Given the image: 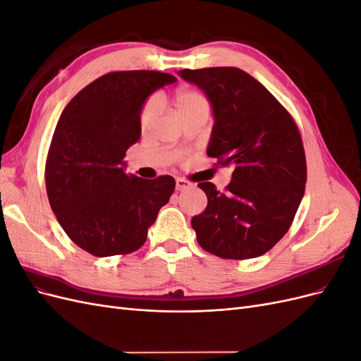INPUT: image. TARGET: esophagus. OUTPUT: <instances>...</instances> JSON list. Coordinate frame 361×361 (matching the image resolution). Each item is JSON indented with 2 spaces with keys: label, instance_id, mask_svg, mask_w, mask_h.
Listing matches in <instances>:
<instances>
[{
  "label": "esophagus",
  "instance_id": "1",
  "mask_svg": "<svg viewBox=\"0 0 361 361\" xmlns=\"http://www.w3.org/2000/svg\"><path fill=\"white\" fill-rule=\"evenodd\" d=\"M192 187V183H190L188 180H185V179H176V191H185V190H188V188H191Z\"/></svg>",
  "mask_w": 361,
  "mask_h": 361
}]
</instances>
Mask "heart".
Listing matches in <instances>:
<instances>
[{
  "instance_id": "b5f03b06",
  "label": "heart",
  "mask_w": 361,
  "mask_h": 361,
  "mask_svg": "<svg viewBox=\"0 0 361 361\" xmlns=\"http://www.w3.org/2000/svg\"><path fill=\"white\" fill-rule=\"evenodd\" d=\"M173 106L179 117L191 114L194 111H209V102H207L206 97L202 93L191 89H180L174 93ZM158 110L159 104L157 99H149L146 102L140 116L141 129L146 130L152 125V122H154L158 114Z\"/></svg>"
}]
</instances>
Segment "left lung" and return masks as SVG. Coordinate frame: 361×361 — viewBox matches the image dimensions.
<instances>
[{
	"mask_svg": "<svg viewBox=\"0 0 361 361\" xmlns=\"http://www.w3.org/2000/svg\"><path fill=\"white\" fill-rule=\"evenodd\" d=\"M212 108L206 154L233 169L220 192L199 183L206 209L192 216L197 243L223 259L265 255L286 235L302 200L307 169L302 141L289 113L264 85L238 68L179 71Z\"/></svg>",
	"mask_w": 361,
	"mask_h": 361,
	"instance_id": "8db88e82",
	"label": "left lung"
}]
</instances>
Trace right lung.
<instances>
[{"label":"right lung","mask_w":361,"mask_h":361,"mask_svg":"<svg viewBox=\"0 0 361 361\" xmlns=\"http://www.w3.org/2000/svg\"><path fill=\"white\" fill-rule=\"evenodd\" d=\"M176 81L155 71L106 73L84 87L59 118L45 169L49 204L66 235L93 256L138 250L170 200L171 176L126 174L125 157L140 140L149 96Z\"/></svg>","instance_id":"1"}]
</instances>
